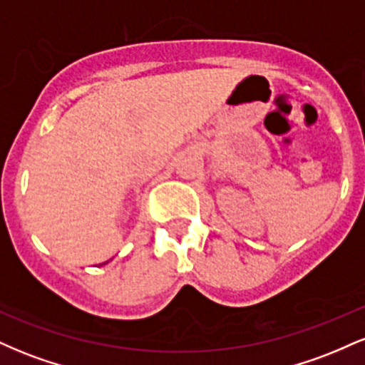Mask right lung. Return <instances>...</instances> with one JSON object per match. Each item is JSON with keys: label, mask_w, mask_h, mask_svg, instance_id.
Segmentation results:
<instances>
[{"label": "right lung", "mask_w": 365, "mask_h": 365, "mask_svg": "<svg viewBox=\"0 0 365 365\" xmlns=\"http://www.w3.org/2000/svg\"><path fill=\"white\" fill-rule=\"evenodd\" d=\"M103 264H106V262H103Z\"/></svg>", "instance_id": "add662e5"}]
</instances>
